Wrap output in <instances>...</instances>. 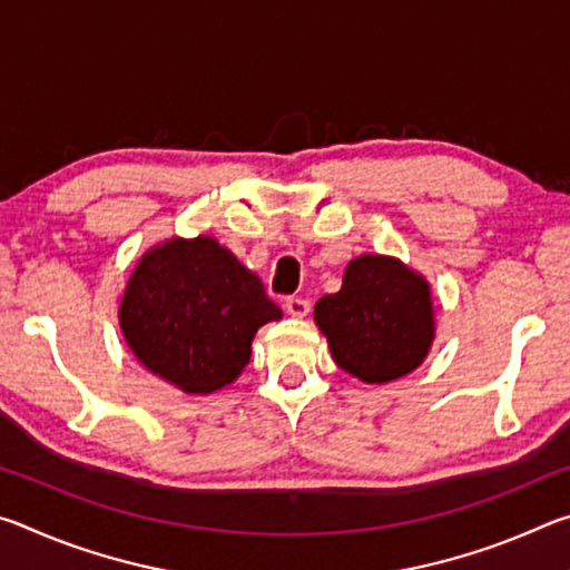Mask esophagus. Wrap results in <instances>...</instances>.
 Segmentation results:
<instances>
[{"mask_svg": "<svg viewBox=\"0 0 570 570\" xmlns=\"http://www.w3.org/2000/svg\"><path fill=\"white\" fill-rule=\"evenodd\" d=\"M284 306H286L288 314L296 316V320H304V316L308 314V302L302 296H288Z\"/></svg>", "mask_w": 570, "mask_h": 570, "instance_id": "obj_1", "label": "esophagus"}]
</instances>
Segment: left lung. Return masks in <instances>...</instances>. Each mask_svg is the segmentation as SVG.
Masks as SVG:
<instances>
[{
    "mask_svg": "<svg viewBox=\"0 0 570 570\" xmlns=\"http://www.w3.org/2000/svg\"><path fill=\"white\" fill-rule=\"evenodd\" d=\"M314 322L334 362L366 384H387L428 360L435 342L430 282L397 256L362 254L342 288L314 304Z\"/></svg>",
    "mask_w": 570,
    "mask_h": 570,
    "instance_id": "obj_1",
    "label": "left lung"
}]
</instances>
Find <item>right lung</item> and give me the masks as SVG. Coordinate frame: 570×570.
<instances>
[{"mask_svg":"<svg viewBox=\"0 0 570 570\" xmlns=\"http://www.w3.org/2000/svg\"><path fill=\"white\" fill-rule=\"evenodd\" d=\"M282 316L262 278L206 234L150 246L118 308L135 360L183 394L200 397L234 384L256 332Z\"/></svg>","mask_w":570,"mask_h":570,"instance_id":"add662e5","label":"right lung"}]
</instances>
